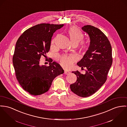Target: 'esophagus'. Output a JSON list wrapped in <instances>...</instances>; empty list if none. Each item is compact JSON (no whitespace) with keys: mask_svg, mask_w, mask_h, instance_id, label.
Masks as SVG:
<instances>
[{"mask_svg":"<svg viewBox=\"0 0 127 127\" xmlns=\"http://www.w3.org/2000/svg\"><path fill=\"white\" fill-rule=\"evenodd\" d=\"M69 72L68 71H67V70H65V71H64V73H65V74H66V75H67V74H69Z\"/></svg>","mask_w":127,"mask_h":127,"instance_id":"esophagus-1","label":"esophagus"}]
</instances>
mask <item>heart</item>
Listing matches in <instances>:
<instances>
[{
    "instance_id": "heart-1",
    "label": "heart",
    "mask_w": 127,
    "mask_h": 127,
    "mask_svg": "<svg viewBox=\"0 0 127 127\" xmlns=\"http://www.w3.org/2000/svg\"><path fill=\"white\" fill-rule=\"evenodd\" d=\"M67 34L70 40L71 43L73 45H77L79 42L80 47L83 51H86L89 48V45L87 42L82 40L84 38V35L83 32L78 28L75 27H72L68 29ZM57 37L52 41V44H54ZM77 59L75 56H63L60 59V62L61 65L65 68L70 67L72 63L75 62Z\"/></svg>"
}]
</instances>
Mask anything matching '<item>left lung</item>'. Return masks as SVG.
I'll list each match as a JSON object with an SVG mask.
<instances>
[{"mask_svg": "<svg viewBox=\"0 0 127 127\" xmlns=\"http://www.w3.org/2000/svg\"><path fill=\"white\" fill-rule=\"evenodd\" d=\"M82 29L88 35L90 41L88 49L77 64L87 70L84 74L78 70L72 71L77 80L70 88L79 96L87 97L97 92L106 82L112 64V52L109 40L100 30L90 25L85 26Z\"/></svg>", "mask_w": 127, "mask_h": 127, "instance_id": "8db88e82", "label": "left lung"}]
</instances>
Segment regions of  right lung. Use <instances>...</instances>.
<instances>
[{"label":"right lung","mask_w":127,"mask_h":127,"mask_svg":"<svg viewBox=\"0 0 127 127\" xmlns=\"http://www.w3.org/2000/svg\"><path fill=\"white\" fill-rule=\"evenodd\" d=\"M64 25L40 24L26 30L17 40L12 62L16 78L23 88L36 96L48 91L53 80L64 73L50 59L49 66L39 65L41 56L46 57L54 33Z\"/></svg>","instance_id":"right-lung-1"}]
</instances>
